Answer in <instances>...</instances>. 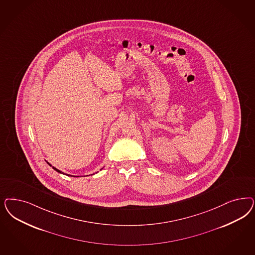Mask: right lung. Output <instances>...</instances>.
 I'll return each instance as SVG.
<instances>
[{
	"instance_id": "add662e5",
	"label": "right lung",
	"mask_w": 255,
	"mask_h": 255,
	"mask_svg": "<svg viewBox=\"0 0 255 255\" xmlns=\"http://www.w3.org/2000/svg\"><path fill=\"white\" fill-rule=\"evenodd\" d=\"M49 165H50V164H49ZM50 166H51V165H50ZM52 168H53V169H54V170H55V171H56V172H58V173H62V172H61V171H59V170H58V169H56V168H54V167H52ZM66 175H68V174H66ZM70 176H72V175H70Z\"/></svg>"
}]
</instances>
